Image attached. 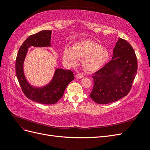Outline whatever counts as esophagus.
<instances>
[{
	"instance_id": "34e87169",
	"label": "esophagus",
	"mask_w": 150,
	"mask_h": 150,
	"mask_svg": "<svg viewBox=\"0 0 150 150\" xmlns=\"http://www.w3.org/2000/svg\"><path fill=\"white\" fill-rule=\"evenodd\" d=\"M76 77L78 79H82V78H84V76L83 74H78L76 75Z\"/></svg>"
}]
</instances>
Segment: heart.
I'll return each instance as SVG.
<instances>
[{"instance_id":"1","label":"heart","mask_w":150,"mask_h":150,"mask_svg":"<svg viewBox=\"0 0 150 150\" xmlns=\"http://www.w3.org/2000/svg\"><path fill=\"white\" fill-rule=\"evenodd\" d=\"M109 57L110 54L106 48L88 39L75 43L72 50L65 48L62 53L63 59L70 66L76 65L78 59H83V67L88 72H95L101 69L108 61Z\"/></svg>"}]
</instances>
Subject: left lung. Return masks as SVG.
Listing matches in <instances>:
<instances>
[{
  "instance_id": "obj_1",
  "label": "left lung",
  "mask_w": 150,
  "mask_h": 150,
  "mask_svg": "<svg viewBox=\"0 0 150 150\" xmlns=\"http://www.w3.org/2000/svg\"><path fill=\"white\" fill-rule=\"evenodd\" d=\"M138 69L134 49L126 40L119 38L113 49L112 60L93 75L94 86L90 97L98 104H109L129 92Z\"/></svg>"
}]
</instances>
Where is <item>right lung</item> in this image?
<instances>
[{
	"label": "right lung",
	"instance_id": "add662e5",
	"mask_svg": "<svg viewBox=\"0 0 150 150\" xmlns=\"http://www.w3.org/2000/svg\"><path fill=\"white\" fill-rule=\"evenodd\" d=\"M51 33L52 30H44L30 35L21 46L16 61V76L22 91L28 99L43 104L56 103L63 96L67 85L74 79V75L71 70L57 68L51 82L42 87H34L27 81L23 65L28 48L31 46H51Z\"/></svg>",
	"mask_w": 150,
	"mask_h": 150
}]
</instances>
